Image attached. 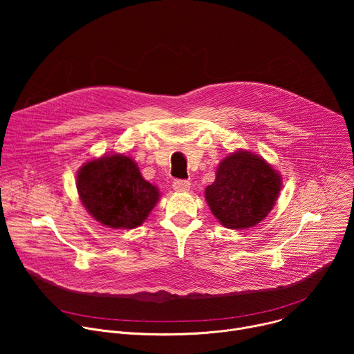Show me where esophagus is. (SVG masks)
<instances>
[{"mask_svg":"<svg viewBox=\"0 0 354 354\" xmlns=\"http://www.w3.org/2000/svg\"><path fill=\"white\" fill-rule=\"evenodd\" d=\"M172 187L178 192H186L190 189V182L189 180H183V179H175L172 182Z\"/></svg>","mask_w":354,"mask_h":354,"instance_id":"1","label":"esophagus"}]
</instances>
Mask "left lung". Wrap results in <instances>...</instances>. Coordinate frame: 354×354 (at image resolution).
Masks as SVG:
<instances>
[{
    "instance_id": "left-lung-1",
    "label": "left lung",
    "mask_w": 354,
    "mask_h": 354,
    "mask_svg": "<svg viewBox=\"0 0 354 354\" xmlns=\"http://www.w3.org/2000/svg\"><path fill=\"white\" fill-rule=\"evenodd\" d=\"M280 189V175L259 156L241 149L221 161L206 200L224 227L245 230L269 214Z\"/></svg>"
}]
</instances>
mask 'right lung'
Returning <instances> with one entry per match:
<instances>
[{
	"label": "right lung",
	"instance_id": "add662e5",
	"mask_svg": "<svg viewBox=\"0 0 354 354\" xmlns=\"http://www.w3.org/2000/svg\"><path fill=\"white\" fill-rule=\"evenodd\" d=\"M77 189L88 213L111 228L141 225L160 198L158 187L147 182L137 164L122 154L86 162L78 172Z\"/></svg>",
	"mask_w": 354,
	"mask_h": 354
}]
</instances>
